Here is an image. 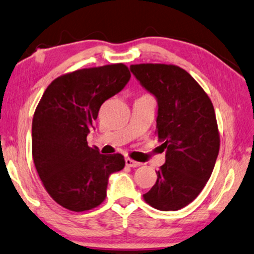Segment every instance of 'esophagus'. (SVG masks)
<instances>
[{
	"mask_svg": "<svg viewBox=\"0 0 254 254\" xmlns=\"http://www.w3.org/2000/svg\"><path fill=\"white\" fill-rule=\"evenodd\" d=\"M125 162H126V165L129 166V168H137V166L141 165L140 162L133 161V159H130V158H126L125 159Z\"/></svg>",
	"mask_w": 254,
	"mask_h": 254,
	"instance_id": "34e87169",
	"label": "esophagus"
}]
</instances>
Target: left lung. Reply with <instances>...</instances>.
Masks as SVG:
<instances>
[{"label": "left lung", "instance_id": "1", "mask_svg": "<svg viewBox=\"0 0 254 254\" xmlns=\"http://www.w3.org/2000/svg\"><path fill=\"white\" fill-rule=\"evenodd\" d=\"M130 71L157 99L156 133L166 150L165 164L143 199L158 210H179L199 195L216 163L220 134L214 106L178 65L131 64Z\"/></svg>", "mask_w": 254, "mask_h": 254}]
</instances>
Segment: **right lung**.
Here are the masks:
<instances>
[{
  "mask_svg": "<svg viewBox=\"0 0 254 254\" xmlns=\"http://www.w3.org/2000/svg\"><path fill=\"white\" fill-rule=\"evenodd\" d=\"M129 78L124 64H107L62 75L45 90L32 120V156L47 193L64 208L99 206L110 176L124 169L123 155L99 154L86 136L102 104Z\"/></svg>",
  "mask_w": 254,
  "mask_h": 254,
  "instance_id": "add662e5",
  "label": "right lung"
}]
</instances>
